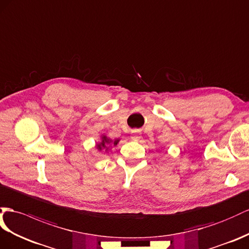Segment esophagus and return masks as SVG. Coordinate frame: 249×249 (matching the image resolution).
I'll use <instances>...</instances> for the list:
<instances>
[{
	"mask_svg": "<svg viewBox=\"0 0 249 249\" xmlns=\"http://www.w3.org/2000/svg\"><path fill=\"white\" fill-rule=\"evenodd\" d=\"M130 138L131 140H133V141H139V140L141 139V132H140V130H133L131 131Z\"/></svg>",
	"mask_w": 249,
	"mask_h": 249,
	"instance_id": "obj_1",
	"label": "esophagus"
}]
</instances>
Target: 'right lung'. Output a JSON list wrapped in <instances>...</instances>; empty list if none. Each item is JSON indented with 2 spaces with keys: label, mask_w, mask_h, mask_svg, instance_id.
<instances>
[{
  "label": "right lung",
  "mask_w": 249,
  "mask_h": 249,
  "mask_svg": "<svg viewBox=\"0 0 249 249\" xmlns=\"http://www.w3.org/2000/svg\"><path fill=\"white\" fill-rule=\"evenodd\" d=\"M100 140H101L100 142L95 143V149H97L99 152H103V151L108 152L113 147V146H117L118 143L120 142V139L111 140L106 135H101Z\"/></svg>",
  "instance_id": "add662e5"
}]
</instances>
